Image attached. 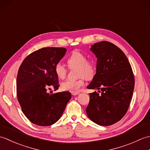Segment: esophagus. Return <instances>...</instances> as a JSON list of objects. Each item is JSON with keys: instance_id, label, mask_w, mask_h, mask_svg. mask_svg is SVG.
<instances>
[{"instance_id": "esophagus-1", "label": "esophagus", "mask_w": 150, "mask_h": 150, "mask_svg": "<svg viewBox=\"0 0 150 150\" xmlns=\"http://www.w3.org/2000/svg\"><path fill=\"white\" fill-rule=\"evenodd\" d=\"M71 94H72L73 95H74V96H75V95H79V92H77V93H73V92H72Z\"/></svg>"}]
</instances>
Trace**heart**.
Instances as JSON below:
<instances>
[{"label":"heart","mask_w":150,"mask_h":150,"mask_svg":"<svg viewBox=\"0 0 150 150\" xmlns=\"http://www.w3.org/2000/svg\"><path fill=\"white\" fill-rule=\"evenodd\" d=\"M67 63L70 69H77L78 77H81L77 81L66 80L61 83V88L64 91H68L73 93H77L84 85V78L93 79L95 74V67L93 64L88 62L86 55L77 50H75L67 60ZM55 72L57 77L63 79L66 77L67 69L60 62L56 64Z\"/></svg>","instance_id":"obj_1"}]
</instances>
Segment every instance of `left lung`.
Returning a JSON list of instances; mask_svg holds the SVG:
<instances>
[{
    "label": "left lung",
    "instance_id": "1",
    "mask_svg": "<svg viewBox=\"0 0 150 150\" xmlns=\"http://www.w3.org/2000/svg\"><path fill=\"white\" fill-rule=\"evenodd\" d=\"M97 58L96 74L88 89H97L90 95L86 108L88 117L100 126L117 122L125 115L132 100L135 79L125 54L115 44L102 41L91 46Z\"/></svg>",
    "mask_w": 150,
    "mask_h": 150
}]
</instances>
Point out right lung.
<instances>
[{"label":"right lung","mask_w":150,"mask_h":150,"mask_svg":"<svg viewBox=\"0 0 150 150\" xmlns=\"http://www.w3.org/2000/svg\"><path fill=\"white\" fill-rule=\"evenodd\" d=\"M66 52L64 47H43L26 57L18 69V101L25 116L36 125L47 126L55 123L71 99L69 91L49 93L51 88L56 90L59 87L55 66Z\"/></svg>","instance_id":"1"}]
</instances>
